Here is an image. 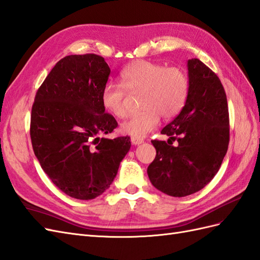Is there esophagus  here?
Returning <instances> with one entry per match:
<instances>
[{
  "mask_svg": "<svg viewBox=\"0 0 260 260\" xmlns=\"http://www.w3.org/2000/svg\"><path fill=\"white\" fill-rule=\"evenodd\" d=\"M131 142H132V144H133V145H141V144H143V143H144L143 139H141V138H136V137H132V138H131Z\"/></svg>",
  "mask_w": 260,
  "mask_h": 260,
  "instance_id": "obj_1",
  "label": "esophagus"
}]
</instances>
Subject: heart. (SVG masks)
<instances>
[{"label":"heart","instance_id":"1","mask_svg":"<svg viewBox=\"0 0 260 260\" xmlns=\"http://www.w3.org/2000/svg\"><path fill=\"white\" fill-rule=\"evenodd\" d=\"M121 84L110 82L101 93L103 108L115 117L123 118L127 109V92L132 94L143 93L142 112L131 115L122 123L124 134L143 138L154 131L160 121L175 117L187 101L189 81L185 73L179 68H167L161 63L136 61L125 68ZM125 88L124 89L123 88Z\"/></svg>","mask_w":260,"mask_h":260}]
</instances>
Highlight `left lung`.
I'll return each instance as SVG.
<instances>
[{
  "mask_svg": "<svg viewBox=\"0 0 260 260\" xmlns=\"http://www.w3.org/2000/svg\"><path fill=\"white\" fill-rule=\"evenodd\" d=\"M187 67V101L161 131L178 144L152 141L157 155L147 169L151 184L176 198L196 193L214 178L230 142L228 100L218 77L197 58Z\"/></svg>",
  "mask_w": 260,
  "mask_h": 260,
  "instance_id": "obj_1",
  "label": "left lung"
}]
</instances>
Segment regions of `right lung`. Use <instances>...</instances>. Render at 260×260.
Returning <instances> with one entry per match:
<instances>
[{
    "label": "right lung",
    "mask_w": 260,
    "mask_h": 260,
    "mask_svg": "<svg viewBox=\"0 0 260 260\" xmlns=\"http://www.w3.org/2000/svg\"><path fill=\"white\" fill-rule=\"evenodd\" d=\"M111 69L94 54L59 60L32 104L30 138L45 174L67 196L92 200L110 188L129 151V137L100 138L116 128L101 93Z\"/></svg>",
    "instance_id": "1"
}]
</instances>
